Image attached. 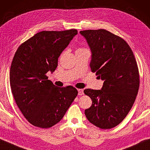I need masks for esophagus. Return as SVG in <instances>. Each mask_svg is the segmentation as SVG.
I'll return each instance as SVG.
<instances>
[{
    "instance_id": "obj_1",
    "label": "esophagus",
    "mask_w": 150,
    "mask_h": 150,
    "mask_svg": "<svg viewBox=\"0 0 150 150\" xmlns=\"http://www.w3.org/2000/svg\"><path fill=\"white\" fill-rule=\"evenodd\" d=\"M83 90L82 89H78V95L79 96H81L83 95Z\"/></svg>"
}]
</instances>
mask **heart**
Masks as SVG:
<instances>
[{"label": "heart", "mask_w": 150, "mask_h": 150, "mask_svg": "<svg viewBox=\"0 0 150 150\" xmlns=\"http://www.w3.org/2000/svg\"><path fill=\"white\" fill-rule=\"evenodd\" d=\"M85 49H86V48H78L77 49V50H76V51H79V50H85Z\"/></svg>", "instance_id": "b5f03b06"}]
</instances>
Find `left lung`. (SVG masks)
I'll return each instance as SVG.
<instances>
[{
    "label": "left lung",
    "mask_w": 150,
    "mask_h": 150,
    "mask_svg": "<svg viewBox=\"0 0 150 150\" xmlns=\"http://www.w3.org/2000/svg\"><path fill=\"white\" fill-rule=\"evenodd\" d=\"M91 51L90 67L104 81L101 90L86 89L92 100L85 115L91 123L102 129L120 124L132 108L139 87L137 61L129 44L108 31H81Z\"/></svg>",
    "instance_id": "obj_1"
}]
</instances>
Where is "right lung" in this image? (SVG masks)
<instances>
[{
  "mask_svg": "<svg viewBox=\"0 0 150 150\" xmlns=\"http://www.w3.org/2000/svg\"><path fill=\"white\" fill-rule=\"evenodd\" d=\"M77 34L75 29L42 31L19 46L10 70L11 91L19 110L33 126L48 129L61 120L77 96L73 86L57 87L46 73Z\"/></svg>",
  "mask_w": 150,
  "mask_h": 150,
  "instance_id": "1",
  "label": "right lung"
}]
</instances>
